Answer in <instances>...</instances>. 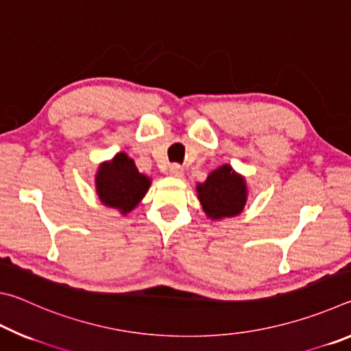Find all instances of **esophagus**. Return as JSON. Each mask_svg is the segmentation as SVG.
<instances>
[{
    "label": "esophagus",
    "mask_w": 351,
    "mask_h": 351,
    "mask_svg": "<svg viewBox=\"0 0 351 351\" xmlns=\"http://www.w3.org/2000/svg\"><path fill=\"white\" fill-rule=\"evenodd\" d=\"M182 167L180 164H171L170 167H169V173L171 175V176H175V178H181L182 176Z\"/></svg>",
    "instance_id": "1"
}]
</instances>
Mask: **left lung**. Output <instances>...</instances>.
<instances>
[{"instance_id": "1", "label": "left lung", "mask_w": 351, "mask_h": 351, "mask_svg": "<svg viewBox=\"0 0 351 351\" xmlns=\"http://www.w3.org/2000/svg\"><path fill=\"white\" fill-rule=\"evenodd\" d=\"M198 198L210 218L235 217L246 204V184L229 165H221L198 184Z\"/></svg>"}]
</instances>
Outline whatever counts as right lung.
I'll use <instances>...</instances> for the list:
<instances>
[{"instance_id":"1","label":"right lung","mask_w":351,"mask_h":351,"mask_svg":"<svg viewBox=\"0 0 351 351\" xmlns=\"http://www.w3.org/2000/svg\"><path fill=\"white\" fill-rule=\"evenodd\" d=\"M100 201L127 213L139 203L150 187V180L136 169L125 153H119L111 162L102 164L96 176Z\"/></svg>"}]
</instances>
